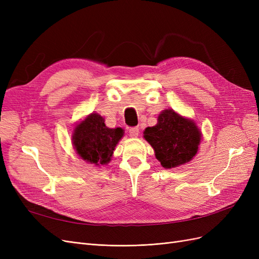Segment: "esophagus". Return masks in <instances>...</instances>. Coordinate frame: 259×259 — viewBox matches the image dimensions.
<instances>
[{
	"instance_id": "obj_1",
	"label": "esophagus",
	"mask_w": 259,
	"mask_h": 259,
	"mask_svg": "<svg viewBox=\"0 0 259 259\" xmlns=\"http://www.w3.org/2000/svg\"><path fill=\"white\" fill-rule=\"evenodd\" d=\"M128 134L132 138H136L139 135V128L138 127H132L128 131Z\"/></svg>"
}]
</instances>
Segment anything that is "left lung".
Returning a JSON list of instances; mask_svg holds the SVG:
<instances>
[{
    "label": "left lung",
    "instance_id": "1",
    "mask_svg": "<svg viewBox=\"0 0 259 259\" xmlns=\"http://www.w3.org/2000/svg\"><path fill=\"white\" fill-rule=\"evenodd\" d=\"M144 138L164 168H175L198 153L202 133L192 119L165 109L159 114L158 123L144 131Z\"/></svg>",
    "mask_w": 259,
    "mask_h": 259
}]
</instances>
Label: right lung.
<instances>
[{
  "instance_id": "add662e5",
  "label": "right lung",
  "mask_w": 259,
  "mask_h": 259,
  "mask_svg": "<svg viewBox=\"0 0 259 259\" xmlns=\"http://www.w3.org/2000/svg\"><path fill=\"white\" fill-rule=\"evenodd\" d=\"M123 136V128L106 126L104 117L92 112L75 125L71 138L76 154L83 161L100 166L111 161L114 149Z\"/></svg>"
}]
</instances>
